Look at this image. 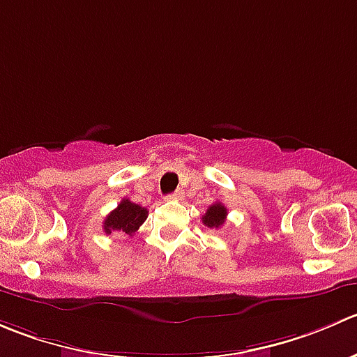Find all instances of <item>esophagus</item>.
Segmentation results:
<instances>
[{
  "label": "esophagus",
  "instance_id": "34e87169",
  "mask_svg": "<svg viewBox=\"0 0 357 357\" xmlns=\"http://www.w3.org/2000/svg\"><path fill=\"white\" fill-rule=\"evenodd\" d=\"M169 199H171V200H181L183 199V190H176L174 193H171V195H169Z\"/></svg>",
  "mask_w": 357,
  "mask_h": 357
}]
</instances>
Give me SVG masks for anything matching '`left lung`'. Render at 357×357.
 I'll list each match as a JSON object with an SVG mask.
<instances>
[{"label":"left lung","instance_id":"8db88e82","mask_svg":"<svg viewBox=\"0 0 357 357\" xmlns=\"http://www.w3.org/2000/svg\"><path fill=\"white\" fill-rule=\"evenodd\" d=\"M227 207L221 202H216L213 204V206H209V209L206 211V214L202 216V223L206 225L207 228H220L223 227L225 220H227Z\"/></svg>","mask_w":357,"mask_h":357}]
</instances>
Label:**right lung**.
Returning <instances> with one entry per match:
<instances>
[{
  "label": "right lung",
  "instance_id": "1",
  "mask_svg": "<svg viewBox=\"0 0 357 357\" xmlns=\"http://www.w3.org/2000/svg\"><path fill=\"white\" fill-rule=\"evenodd\" d=\"M148 218L146 207H141L137 204L130 202L129 199H123L119 204L116 209H113L112 213L106 216L102 228H105L106 234H112V231H123L127 235L136 234L137 228L144 223V220Z\"/></svg>",
  "mask_w": 357,
  "mask_h": 357
}]
</instances>
